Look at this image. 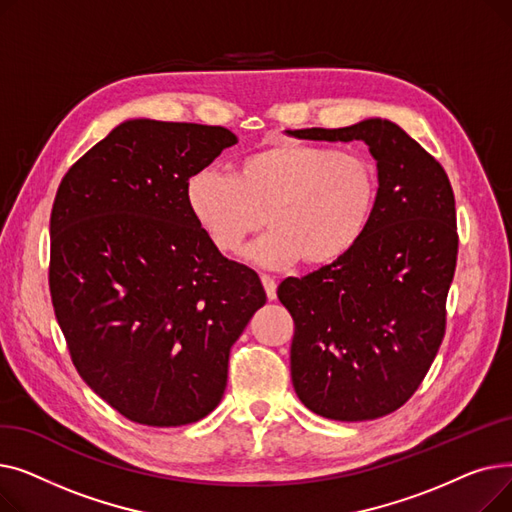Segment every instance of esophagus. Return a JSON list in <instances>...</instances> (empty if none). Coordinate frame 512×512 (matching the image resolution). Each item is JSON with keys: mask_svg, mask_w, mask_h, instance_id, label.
Segmentation results:
<instances>
[{"mask_svg": "<svg viewBox=\"0 0 512 512\" xmlns=\"http://www.w3.org/2000/svg\"><path fill=\"white\" fill-rule=\"evenodd\" d=\"M261 282H263V288H265L267 299L274 301V299H276V288H278L276 280H274V278H270V276H261Z\"/></svg>", "mask_w": 512, "mask_h": 512, "instance_id": "obj_1", "label": "esophagus"}]
</instances>
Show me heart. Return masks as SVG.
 Instances as JSON below:
<instances>
[{
    "instance_id": "obj_1",
    "label": "heart",
    "mask_w": 512,
    "mask_h": 512,
    "mask_svg": "<svg viewBox=\"0 0 512 512\" xmlns=\"http://www.w3.org/2000/svg\"><path fill=\"white\" fill-rule=\"evenodd\" d=\"M378 170L353 151L274 143L242 157L234 174L205 168L186 182L188 211L220 253L272 226L249 249L265 267L330 265L351 253L378 205Z\"/></svg>"
}]
</instances>
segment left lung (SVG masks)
<instances>
[{"instance_id": "obj_1", "label": "left lung", "mask_w": 512, "mask_h": 512, "mask_svg": "<svg viewBox=\"0 0 512 512\" xmlns=\"http://www.w3.org/2000/svg\"><path fill=\"white\" fill-rule=\"evenodd\" d=\"M309 141H363L378 161V205L357 247L278 299L294 319L292 386L326 419L384 417L415 394L446 332L459 234L444 168L398 124L286 130Z\"/></svg>"}]
</instances>
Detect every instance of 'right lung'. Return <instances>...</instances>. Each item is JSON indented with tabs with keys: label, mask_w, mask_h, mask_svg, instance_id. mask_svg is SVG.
<instances>
[{
	"label": "right lung",
	"mask_w": 512,
	"mask_h": 512,
	"mask_svg": "<svg viewBox=\"0 0 512 512\" xmlns=\"http://www.w3.org/2000/svg\"><path fill=\"white\" fill-rule=\"evenodd\" d=\"M236 143L222 126L126 120L53 201V311L80 378L134 423L176 427L218 407L230 348L265 305L259 276L211 245L184 195Z\"/></svg>",
	"instance_id": "right-lung-1"
}]
</instances>
